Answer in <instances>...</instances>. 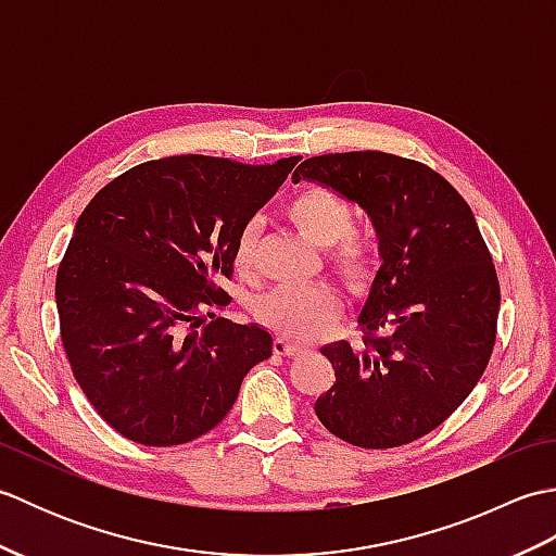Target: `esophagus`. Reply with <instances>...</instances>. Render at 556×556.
Listing matches in <instances>:
<instances>
[{
    "label": "esophagus",
    "instance_id": "obj_1",
    "mask_svg": "<svg viewBox=\"0 0 556 556\" xmlns=\"http://www.w3.org/2000/svg\"><path fill=\"white\" fill-rule=\"evenodd\" d=\"M271 349H275L277 356H299V353L303 351L299 344H293V341H289L285 337H277L275 344H271Z\"/></svg>",
    "mask_w": 556,
    "mask_h": 556
}]
</instances>
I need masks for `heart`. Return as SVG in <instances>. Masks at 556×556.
I'll use <instances>...</instances> for the list:
<instances>
[{
  "mask_svg": "<svg viewBox=\"0 0 556 556\" xmlns=\"http://www.w3.org/2000/svg\"><path fill=\"white\" fill-rule=\"evenodd\" d=\"M287 217L317 248H327L341 275L358 281L368 277L375 248L368 236L351 231V205L325 186H308L287 203ZM255 253V227L236 236L233 265L239 275H251ZM341 308V296L329 285L277 287L255 303V317L275 332L291 339H308L323 329Z\"/></svg>",
  "mask_w": 556,
  "mask_h": 556,
  "instance_id": "heart-1",
  "label": "heart"
}]
</instances>
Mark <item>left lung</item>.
Instances as JSON below:
<instances>
[{
	"mask_svg": "<svg viewBox=\"0 0 556 556\" xmlns=\"http://www.w3.org/2000/svg\"><path fill=\"white\" fill-rule=\"evenodd\" d=\"M301 179L368 212L382 260L358 315L363 346L320 349L337 382L317 418L363 448L420 440L473 392L497 337L500 281L473 212L444 176L389 152L311 157Z\"/></svg>",
	"mask_w": 556,
	"mask_h": 556,
	"instance_id": "1",
	"label": "left lung"
}]
</instances>
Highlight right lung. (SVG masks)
Listing matches in <instances>:
<instances>
[{
	"label": "right lung",
	"instance_id": "add662e5",
	"mask_svg": "<svg viewBox=\"0 0 556 556\" xmlns=\"http://www.w3.org/2000/svg\"><path fill=\"white\" fill-rule=\"evenodd\" d=\"M299 160H152L83 210L56 271L62 344L83 394L126 440L174 446L210 432L271 356L267 329L205 326L199 313L231 301L219 281L236 236Z\"/></svg>",
	"mask_w": 556,
	"mask_h": 556
}]
</instances>
